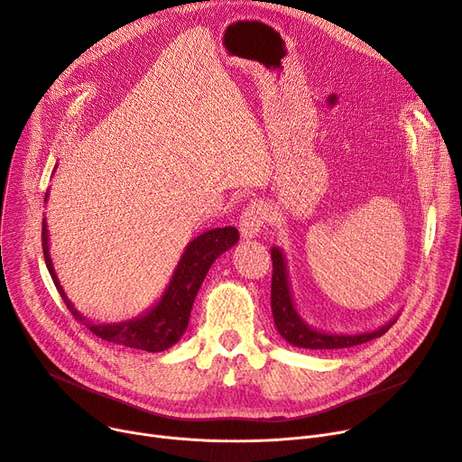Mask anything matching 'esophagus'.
<instances>
[{"mask_svg": "<svg viewBox=\"0 0 462 462\" xmlns=\"http://www.w3.org/2000/svg\"><path fill=\"white\" fill-rule=\"evenodd\" d=\"M265 209L262 204L253 202L251 206H247L239 217V232L244 239H254L258 237V234L262 232L263 225H265Z\"/></svg>", "mask_w": 462, "mask_h": 462, "instance_id": "esophagus-1", "label": "esophagus"}]
</instances>
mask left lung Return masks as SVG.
<instances>
[{
  "instance_id": "1",
  "label": "left lung",
  "mask_w": 462,
  "mask_h": 462,
  "mask_svg": "<svg viewBox=\"0 0 462 462\" xmlns=\"http://www.w3.org/2000/svg\"><path fill=\"white\" fill-rule=\"evenodd\" d=\"M272 260H273V277H272V312L273 322L281 337L286 343L298 348H310V350H335V348H348L356 345H363L373 341L376 337H382L390 329L397 319L393 317L390 322H385L374 331H363V333H329L309 326L301 314L296 309L292 286L288 279L286 258L281 247H272Z\"/></svg>"
}]
</instances>
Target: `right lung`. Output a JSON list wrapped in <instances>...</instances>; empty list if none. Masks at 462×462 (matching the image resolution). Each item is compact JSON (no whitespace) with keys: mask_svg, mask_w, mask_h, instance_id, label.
Masks as SVG:
<instances>
[{"mask_svg":"<svg viewBox=\"0 0 462 462\" xmlns=\"http://www.w3.org/2000/svg\"><path fill=\"white\" fill-rule=\"evenodd\" d=\"M46 200L48 190L44 197V204ZM237 239L239 232L234 226L213 228L200 234L199 237H194L190 244H187L172 277H170V282L166 284L162 296L153 307H150L148 310L142 312L140 317L131 320L114 324H93L86 317H82L77 307L70 303L63 286L60 284L51 258V245H48L51 239H48L46 218H42V253L46 268L51 272L58 292L72 317L80 320L93 335L105 338L108 343L145 352H162L180 341L189 326L194 298H197L211 263L223 253L232 249L237 244Z\"/></svg>","mask_w":462,"mask_h":462,"instance_id":"add662e5","label":"right lung"}]
</instances>
